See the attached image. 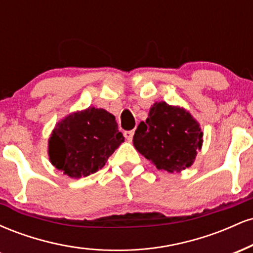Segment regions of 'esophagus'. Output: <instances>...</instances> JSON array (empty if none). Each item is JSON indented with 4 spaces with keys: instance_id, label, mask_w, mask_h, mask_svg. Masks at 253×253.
Wrapping results in <instances>:
<instances>
[{
    "instance_id": "esophagus-1",
    "label": "esophagus",
    "mask_w": 253,
    "mask_h": 253,
    "mask_svg": "<svg viewBox=\"0 0 253 253\" xmlns=\"http://www.w3.org/2000/svg\"><path fill=\"white\" fill-rule=\"evenodd\" d=\"M124 135H125V138L127 139V140H132L133 135H134V129H132V130H126V132L124 133Z\"/></svg>"
}]
</instances>
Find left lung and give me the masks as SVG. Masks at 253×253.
I'll return each instance as SVG.
<instances>
[{
    "instance_id": "obj_1",
    "label": "left lung",
    "mask_w": 253,
    "mask_h": 253,
    "mask_svg": "<svg viewBox=\"0 0 253 253\" xmlns=\"http://www.w3.org/2000/svg\"><path fill=\"white\" fill-rule=\"evenodd\" d=\"M202 130L184 109L165 102L153 104L133 136L135 149L157 169L178 172L189 168L202 146Z\"/></svg>"
}]
</instances>
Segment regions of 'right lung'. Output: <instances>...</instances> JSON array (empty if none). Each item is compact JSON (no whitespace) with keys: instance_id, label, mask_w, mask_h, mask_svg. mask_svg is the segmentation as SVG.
<instances>
[{"instance_id":"right-lung-1","label":"right lung","mask_w":253,"mask_h":253,"mask_svg":"<svg viewBox=\"0 0 253 253\" xmlns=\"http://www.w3.org/2000/svg\"><path fill=\"white\" fill-rule=\"evenodd\" d=\"M124 140L115 118L92 107L74 113L57 125L48 141V155L58 170L80 178L102 169Z\"/></svg>"}]
</instances>
